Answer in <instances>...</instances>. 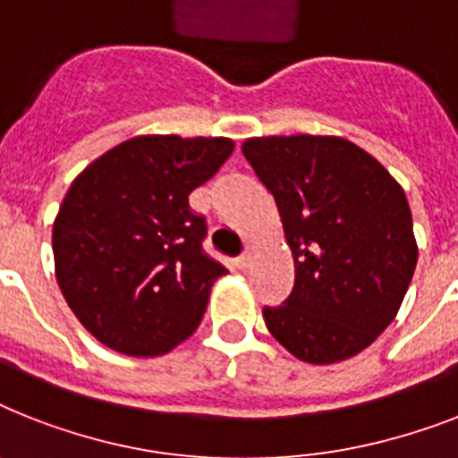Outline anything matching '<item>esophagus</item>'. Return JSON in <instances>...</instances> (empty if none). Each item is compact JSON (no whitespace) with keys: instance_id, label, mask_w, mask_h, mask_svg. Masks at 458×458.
<instances>
[{"instance_id":"obj_1","label":"esophagus","mask_w":458,"mask_h":458,"mask_svg":"<svg viewBox=\"0 0 458 458\" xmlns=\"http://www.w3.org/2000/svg\"><path fill=\"white\" fill-rule=\"evenodd\" d=\"M254 244H247V247H244V251H242L240 254V259H237V267H242V270H244V267H249L251 266V261H254Z\"/></svg>"}]
</instances>
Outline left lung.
Instances as JSON below:
<instances>
[{
  "mask_svg": "<svg viewBox=\"0 0 458 458\" xmlns=\"http://www.w3.org/2000/svg\"><path fill=\"white\" fill-rule=\"evenodd\" d=\"M242 152L273 192L296 270L282 306L263 308L267 332L303 362L358 355L393 322L414 275L404 191L338 136L249 139Z\"/></svg>",
  "mask_w": 458,
  "mask_h": 458,
  "instance_id": "8db88e82",
  "label": "left lung"
}]
</instances>
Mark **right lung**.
<instances>
[{"mask_svg":"<svg viewBox=\"0 0 458 458\" xmlns=\"http://www.w3.org/2000/svg\"><path fill=\"white\" fill-rule=\"evenodd\" d=\"M233 148L230 139L139 136L72 181L54 221L55 280L103 345L165 355L202 322L211 284L228 270L204 254L207 221L188 195Z\"/></svg>","mask_w":458,"mask_h":458,"instance_id":"1","label":"right lung"}]
</instances>
